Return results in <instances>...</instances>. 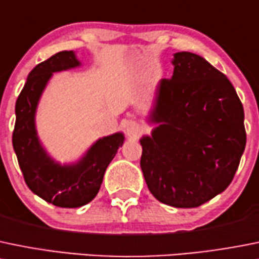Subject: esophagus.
Returning a JSON list of instances; mask_svg holds the SVG:
<instances>
[{
  "label": "esophagus",
  "mask_w": 259,
  "mask_h": 259,
  "mask_svg": "<svg viewBox=\"0 0 259 259\" xmlns=\"http://www.w3.org/2000/svg\"><path fill=\"white\" fill-rule=\"evenodd\" d=\"M142 132V126L137 121H129L126 124V134L129 138H137Z\"/></svg>",
  "instance_id": "1"
}]
</instances>
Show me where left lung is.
<instances>
[{"instance_id": "obj_1", "label": "left lung", "mask_w": 259, "mask_h": 259, "mask_svg": "<svg viewBox=\"0 0 259 259\" xmlns=\"http://www.w3.org/2000/svg\"><path fill=\"white\" fill-rule=\"evenodd\" d=\"M172 78L155 91L149 120L158 124L140 139V167L158 201L197 207L234 178L245 148L243 105L225 74L190 52L176 53Z\"/></svg>"}]
</instances>
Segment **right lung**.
<instances>
[{
  "instance_id": "1",
  "label": "right lung",
  "mask_w": 259,
  "mask_h": 259,
  "mask_svg": "<svg viewBox=\"0 0 259 259\" xmlns=\"http://www.w3.org/2000/svg\"><path fill=\"white\" fill-rule=\"evenodd\" d=\"M72 50L59 52L39 63L29 73L17 97L12 145L27 187L49 204L79 207L95 199L105 170L124 143L122 133L99 139L76 164L60 165L47 154L35 129L37 102L54 72L78 67Z\"/></svg>"
}]
</instances>
